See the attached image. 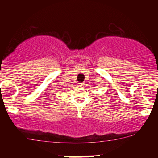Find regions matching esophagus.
Listing matches in <instances>:
<instances>
[{"label": "esophagus", "mask_w": 158, "mask_h": 158, "mask_svg": "<svg viewBox=\"0 0 158 158\" xmlns=\"http://www.w3.org/2000/svg\"><path fill=\"white\" fill-rule=\"evenodd\" d=\"M85 85V83H80V84H79V86L80 87H84Z\"/></svg>", "instance_id": "1"}]
</instances>
